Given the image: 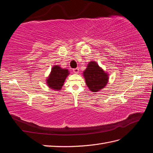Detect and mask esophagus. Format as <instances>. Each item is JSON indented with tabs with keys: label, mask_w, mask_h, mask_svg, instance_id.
<instances>
[{
	"label": "esophagus",
	"mask_w": 153,
	"mask_h": 153,
	"mask_svg": "<svg viewBox=\"0 0 153 153\" xmlns=\"http://www.w3.org/2000/svg\"><path fill=\"white\" fill-rule=\"evenodd\" d=\"M73 72H74V73H76V74L79 73V68H75V69H73Z\"/></svg>",
	"instance_id": "34e87169"
}]
</instances>
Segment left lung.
<instances>
[{
	"instance_id": "8db88e82",
	"label": "left lung",
	"mask_w": 153,
	"mask_h": 153,
	"mask_svg": "<svg viewBox=\"0 0 153 153\" xmlns=\"http://www.w3.org/2000/svg\"><path fill=\"white\" fill-rule=\"evenodd\" d=\"M86 85L92 92L103 89L108 81V74L105 72L96 62H90L83 72Z\"/></svg>"
}]
</instances>
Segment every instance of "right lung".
Here are the masks:
<instances>
[{"mask_svg":"<svg viewBox=\"0 0 153 153\" xmlns=\"http://www.w3.org/2000/svg\"><path fill=\"white\" fill-rule=\"evenodd\" d=\"M69 74V71L66 69H62L59 65H53L49 76L46 79L48 86L54 90H62L65 80Z\"/></svg>","mask_w":153,"mask_h":153,"instance_id":"add662e5","label":"right lung"}]
</instances>
